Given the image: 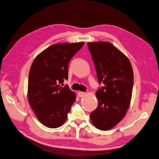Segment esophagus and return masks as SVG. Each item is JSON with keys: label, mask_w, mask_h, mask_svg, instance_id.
<instances>
[{"label": "esophagus", "mask_w": 159, "mask_h": 159, "mask_svg": "<svg viewBox=\"0 0 159 159\" xmlns=\"http://www.w3.org/2000/svg\"><path fill=\"white\" fill-rule=\"evenodd\" d=\"M78 96L80 98H84L85 95V93L84 92H82V91H78Z\"/></svg>", "instance_id": "34e87169"}]
</instances>
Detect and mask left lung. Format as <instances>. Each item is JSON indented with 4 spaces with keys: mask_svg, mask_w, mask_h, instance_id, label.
I'll use <instances>...</instances> for the list:
<instances>
[{
    "mask_svg": "<svg viewBox=\"0 0 159 159\" xmlns=\"http://www.w3.org/2000/svg\"><path fill=\"white\" fill-rule=\"evenodd\" d=\"M99 84L98 105L90 114L100 130H109L124 117L129 107L133 87V71L127 57L109 42H88Z\"/></svg>",
    "mask_w": 159,
    "mask_h": 159,
    "instance_id": "obj_1",
    "label": "left lung"
}]
</instances>
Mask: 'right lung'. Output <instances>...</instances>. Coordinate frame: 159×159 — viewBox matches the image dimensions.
I'll return each instance as SVG.
<instances>
[{
	"instance_id": "obj_1",
	"label": "right lung",
	"mask_w": 159,
	"mask_h": 159,
	"mask_svg": "<svg viewBox=\"0 0 159 159\" xmlns=\"http://www.w3.org/2000/svg\"><path fill=\"white\" fill-rule=\"evenodd\" d=\"M84 42L49 46L34 60L28 76V102L38 119L45 126L57 128L68 117L75 94L68 85V64Z\"/></svg>"
}]
</instances>
